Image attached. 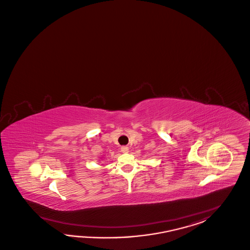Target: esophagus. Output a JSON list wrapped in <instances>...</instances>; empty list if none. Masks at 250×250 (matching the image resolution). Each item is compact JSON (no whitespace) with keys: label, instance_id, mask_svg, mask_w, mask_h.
Here are the masks:
<instances>
[{"label":"esophagus","instance_id":"obj_1","mask_svg":"<svg viewBox=\"0 0 250 250\" xmlns=\"http://www.w3.org/2000/svg\"><path fill=\"white\" fill-rule=\"evenodd\" d=\"M121 152H124V153H127V152H129V148L127 146H123L121 148Z\"/></svg>","mask_w":250,"mask_h":250}]
</instances>
